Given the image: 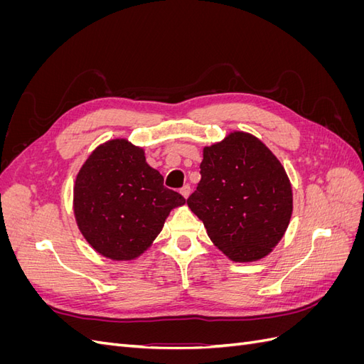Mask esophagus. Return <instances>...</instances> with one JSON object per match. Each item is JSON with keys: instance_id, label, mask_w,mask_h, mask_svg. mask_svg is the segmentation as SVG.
<instances>
[{"instance_id": "obj_1", "label": "esophagus", "mask_w": 364, "mask_h": 364, "mask_svg": "<svg viewBox=\"0 0 364 364\" xmlns=\"http://www.w3.org/2000/svg\"><path fill=\"white\" fill-rule=\"evenodd\" d=\"M181 194L185 197V199H188L190 194H191V188H190V185H185V186H182V188H181Z\"/></svg>"}]
</instances>
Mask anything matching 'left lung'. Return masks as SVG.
<instances>
[{"mask_svg": "<svg viewBox=\"0 0 364 364\" xmlns=\"http://www.w3.org/2000/svg\"><path fill=\"white\" fill-rule=\"evenodd\" d=\"M202 179L188 197L208 237L237 262L264 258L289 228L293 193L278 158L246 132L203 149Z\"/></svg>", "mask_w": 364, "mask_h": 364, "instance_id": "left-lung-1", "label": "left lung"}]
</instances>
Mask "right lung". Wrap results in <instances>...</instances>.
Wrapping results in <instances>:
<instances>
[{
  "label": "right lung",
  "instance_id": "add662e5",
  "mask_svg": "<svg viewBox=\"0 0 364 364\" xmlns=\"http://www.w3.org/2000/svg\"><path fill=\"white\" fill-rule=\"evenodd\" d=\"M185 199L164 186L144 150L127 139L98 146L75 178L74 215L87 243L114 261H130L147 250L173 208Z\"/></svg>",
  "mask_w": 364,
  "mask_h": 364
}]
</instances>
